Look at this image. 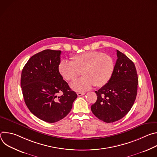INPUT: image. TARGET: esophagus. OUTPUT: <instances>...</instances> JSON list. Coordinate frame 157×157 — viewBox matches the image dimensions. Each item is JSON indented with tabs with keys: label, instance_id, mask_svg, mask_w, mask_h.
<instances>
[{
	"label": "esophagus",
	"instance_id": "34e87169",
	"mask_svg": "<svg viewBox=\"0 0 157 157\" xmlns=\"http://www.w3.org/2000/svg\"><path fill=\"white\" fill-rule=\"evenodd\" d=\"M84 94V93H77V95H78V96H83Z\"/></svg>",
	"mask_w": 157,
	"mask_h": 157
}]
</instances>
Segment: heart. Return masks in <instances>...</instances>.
<instances>
[{"label": "heart", "mask_w": 157, "mask_h": 157, "mask_svg": "<svg viewBox=\"0 0 157 157\" xmlns=\"http://www.w3.org/2000/svg\"><path fill=\"white\" fill-rule=\"evenodd\" d=\"M114 62L111 56L99 52H87L75 55L71 62L62 60L58 71L66 81H73L81 74L82 78L71 86L76 91H84L93 86L100 88L106 85L113 76Z\"/></svg>", "instance_id": "1"}]
</instances>
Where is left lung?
<instances>
[{
    "label": "left lung",
    "instance_id": "1",
    "mask_svg": "<svg viewBox=\"0 0 157 157\" xmlns=\"http://www.w3.org/2000/svg\"><path fill=\"white\" fill-rule=\"evenodd\" d=\"M117 59L110 81L98 91V99L91 107L99 119L112 123L124 117L136 101L138 76L134 63L117 50Z\"/></svg>",
    "mask_w": 157,
    "mask_h": 157
}]
</instances>
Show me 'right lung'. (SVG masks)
I'll return each mask as SVG.
<instances>
[{
    "label": "right lung",
    "mask_w": 157,
    "mask_h": 157,
    "mask_svg": "<svg viewBox=\"0 0 157 157\" xmlns=\"http://www.w3.org/2000/svg\"><path fill=\"white\" fill-rule=\"evenodd\" d=\"M60 50H45L32 56L22 70L20 84L25 102L38 119L54 123L69 114L76 93L58 71ZM62 95L57 96V94Z\"/></svg>",
    "instance_id": "1"
}]
</instances>
